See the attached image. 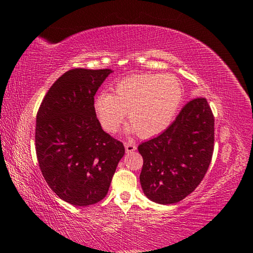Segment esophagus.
<instances>
[{"mask_svg": "<svg viewBox=\"0 0 253 253\" xmlns=\"http://www.w3.org/2000/svg\"><path fill=\"white\" fill-rule=\"evenodd\" d=\"M124 146H125L126 153H131V152L136 151V150H137V146L132 142H125V143H124Z\"/></svg>", "mask_w": 253, "mask_h": 253, "instance_id": "34e87169", "label": "esophagus"}]
</instances>
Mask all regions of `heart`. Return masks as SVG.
Instances as JSON below:
<instances>
[{
  "mask_svg": "<svg viewBox=\"0 0 253 253\" xmlns=\"http://www.w3.org/2000/svg\"><path fill=\"white\" fill-rule=\"evenodd\" d=\"M182 95L180 83L171 75H131L117 83L112 94L96 96L94 113L101 127L114 133L127 112L130 123L125 127L126 132H138L148 139L160 135L173 123Z\"/></svg>",
  "mask_w": 253,
  "mask_h": 253,
  "instance_id": "b5f03b06",
  "label": "heart"
}]
</instances>
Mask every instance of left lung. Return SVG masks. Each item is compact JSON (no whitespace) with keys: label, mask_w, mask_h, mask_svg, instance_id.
<instances>
[{"label":"left lung","mask_w":253,"mask_h":253,"mask_svg":"<svg viewBox=\"0 0 253 253\" xmlns=\"http://www.w3.org/2000/svg\"><path fill=\"white\" fill-rule=\"evenodd\" d=\"M214 117L207 100L196 98L175 121L139 144L143 159L140 184L148 199L160 204L179 202L200 184L211 163Z\"/></svg>","instance_id":"1"}]
</instances>
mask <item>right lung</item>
Instances as JSON below:
<instances>
[{
    "instance_id": "right-lung-1",
    "label": "right lung",
    "mask_w": 253,
    "mask_h": 253,
    "mask_svg": "<svg viewBox=\"0 0 253 253\" xmlns=\"http://www.w3.org/2000/svg\"><path fill=\"white\" fill-rule=\"evenodd\" d=\"M112 69L75 68L52 84L37 114L36 151L51 189L73 206L103 199L125 153L100 125L94 95Z\"/></svg>"
}]
</instances>
